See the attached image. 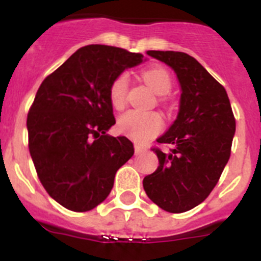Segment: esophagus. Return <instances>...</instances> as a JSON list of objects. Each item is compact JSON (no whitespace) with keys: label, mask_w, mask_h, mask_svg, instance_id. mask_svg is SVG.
<instances>
[{"label":"esophagus","mask_w":261,"mask_h":261,"mask_svg":"<svg viewBox=\"0 0 261 261\" xmlns=\"http://www.w3.org/2000/svg\"><path fill=\"white\" fill-rule=\"evenodd\" d=\"M135 150H136V154H142V152L147 151V147L141 146V145L136 143V145H135Z\"/></svg>","instance_id":"esophagus-1"}]
</instances>
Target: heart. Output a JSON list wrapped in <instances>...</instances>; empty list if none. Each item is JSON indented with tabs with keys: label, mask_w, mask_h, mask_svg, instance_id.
Instances as JSON below:
<instances>
[{
	"label": "heart",
	"mask_w": 261,
	"mask_h": 261,
	"mask_svg": "<svg viewBox=\"0 0 261 261\" xmlns=\"http://www.w3.org/2000/svg\"><path fill=\"white\" fill-rule=\"evenodd\" d=\"M141 76L158 95H166L171 92L173 81L168 71L163 67H150L143 70ZM126 94H128V75L120 73L110 85V102L115 109H123L126 102ZM118 125L121 132L132 140L137 142H145L159 135L160 130L163 129V119L156 112L130 110L119 118Z\"/></svg>",
	"instance_id": "heart-1"
}]
</instances>
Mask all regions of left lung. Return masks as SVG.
Listing matches in <instances>:
<instances>
[{"instance_id": "left-lung-1", "label": "left lung", "mask_w": 261, "mask_h": 261, "mask_svg": "<svg viewBox=\"0 0 261 261\" xmlns=\"http://www.w3.org/2000/svg\"><path fill=\"white\" fill-rule=\"evenodd\" d=\"M147 56L174 71L181 97L177 118L156 140L171 149H152L159 167L143 178V189L162 210L181 214L200 204L216 186L230 156L236 120L226 90L197 59L160 50Z\"/></svg>"}]
</instances>
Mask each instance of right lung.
<instances>
[{"label":"right lung","mask_w":261,"mask_h":261,"mask_svg":"<svg viewBox=\"0 0 261 261\" xmlns=\"http://www.w3.org/2000/svg\"><path fill=\"white\" fill-rule=\"evenodd\" d=\"M142 54L107 45L73 53L38 88L28 112V146L38 178L54 200L75 212L90 211L109 197L116 171L135 154L115 124L110 85Z\"/></svg>","instance_id":"add662e5"}]
</instances>
